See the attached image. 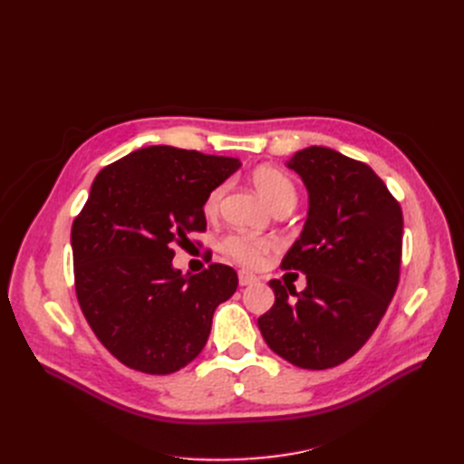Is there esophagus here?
Returning a JSON list of instances; mask_svg holds the SVG:
<instances>
[{
	"mask_svg": "<svg viewBox=\"0 0 464 464\" xmlns=\"http://www.w3.org/2000/svg\"><path fill=\"white\" fill-rule=\"evenodd\" d=\"M237 280H240V286H249V285L257 283V276L254 273L240 271V273H237Z\"/></svg>",
	"mask_w": 464,
	"mask_h": 464,
	"instance_id": "1",
	"label": "esophagus"
}]
</instances>
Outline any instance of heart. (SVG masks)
Wrapping results in <instances>:
<instances>
[{
	"label": "heart",
	"instance_id": "obj_1",
	"mask_svg": "<svg viewBox=\"0 0 464 464\" xmlns=\"http://www.w3.org/2000/svg\"><path fill=\"white\" fill-rule=\"evenodd\" d=\"M256 189L261 193V198L269 203L273 208L280 205H292L296 203V188H294L292 179L276 170L273 166H259L257 170L251 174ZM224 195V186H217L208 191L205 199V213L215 215L218 210L220 199ZM276 247V240L273 237H261V236H249V234H230L222 240V251L234 261L244 266H261L265 257Z\"/></svg>",
	"mask_w": 464,
	"mask_h": 464
}]
</instances>
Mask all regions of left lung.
<instances>
[{
    "mask_svg": "<svg viewBox=\"0 0 464 464\" xmlns=\"http://www.w3.org/2000/svg\"><path fill=\"white\" fill-rule=\"evenodd\" d=\"M310 193L304 230L280 269L307 286L271 280L275 304L257 319L265 343L304 370H327L354 356L385 315L401 276L402 210L368 164L327 147L286 162Z\"/></svg>",
    "mask_w": 464,
    "mask_h": 464,
    "instance_id": "obj_1",
    "label": "left lung"
}]
</instances>
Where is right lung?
<instances>
[{
    "instance_id": "obj_1",
    "label": "right lung",
    "mask_w": 464,
    "mask_h": 464,
    "mask_svg": "<svg viewBox=\"0 0 464 464\" xmlns=\"http://www.w3.org/2000/svg\"><path fill=\"white\" fill-rule=\"evenodd\" d=\"M240 160L154 145L102 168L72 227L75 292L91 329L125 366L166 375L198 358L217 305L237 288L228 265L174 269L172 246L203 232L208 191Z\"/></svg>"
}]
</instances>
